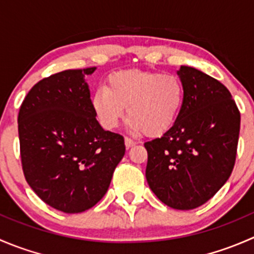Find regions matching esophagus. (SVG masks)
Returning a JSON list of instances; mask_svg holds the SVG:
<instances>
[{
	"label": "esophagus",
	"instance_id": "obj_1",
	"mask_svg": "<svg viewBox=\"0 0 254 254\" xmlns=\"http://www.w3.org/2000/svg\"><path fill=\"white\" fill-rule=\"evenodd\" d=\"M124 142H125V146H127V148H130V147H132V146L136 145V142H135L134 140L129 139V137H125Z\"/></svg>",
	"mask_w": 254,
	"mask_h": 254
}]
</instances>
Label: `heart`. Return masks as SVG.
I'll return each instance as SVG.
<instances>
[{
    "mask_svg": "<svg viewBox=\"0 0 254 254\" xmlns=\"http://www.w3.org/2000/svg\"><path fill=\"white\" fill-rule=\"evenodd\" d=\"M183 102V84L177 76L120 70L111 73L106 86L93 92L91 104L104 129H115L127 107L129 131L157 136L173 127Z\"/></svg>",
    "mask_w": 254,
    "mask_h": 254,
    "instance_id": "heart-1",
    "label": "heart"
}]
</instances>
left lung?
<instances>
[{"mask_svg": "<svg viewBox=\"0 0 254 254\" xmlns=\"http://www.w3.org/2000/svg\"><path fill=\"white\" fill-rule=\"evenodd\" d=\"M177 75L183 107L168 131L145 142L146 179L163 204L190 210L211 199L231 176L241 115L221 82L189 66Z\"/></svg>", "mask_w": 254, "mask_h": 254, "instance_id": "8db88e82", "label": "left lung"}]
</instances>
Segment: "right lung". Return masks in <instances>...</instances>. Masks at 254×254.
Wrapping results in <instances>:
<instances>
[{
    "instance_id": "obj_1",
    "label": "right lung",
    "mask_w": 254,
    "mask_h": 254,
    "mask_svg": "<svg viewBox=\"0 0 254 254\" xmlns=\"http://www.w3.org/2000/svg\"><path fill=\"white\" fill-rule=\"evenodd\" d=\"M97 67L66 70L38 82L18 114L23 172L48 205L77 214L107 193L125 153L122 135L96 119L86 76Z\"/></svg>"
}]
</instances>
